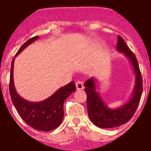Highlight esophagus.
Instances as JSON below:
<instances>
[{"label":"esophagus","mask_w":151,"mask_h":151,"mask_svg":"<svg viewBox=\"0 0 151 151\" xmlns=\"http://www.w3.org/2000/svg\"><path fill=\"white\" fill-rule=\"evenodd\" d=\"M76 89L77 90H82L84 89V85L81 81H78L76 83Z\"/></svg>","instance_id":"obj_1"}]
</instances>
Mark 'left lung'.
Here are the masks:
<instances>
[{"mask_svg": "<svg viewBox=\"0 0 151 151\" xmlns=\"http://www.w3.org/2000/svg\"><path fill=\"white\" fill-rule=\"evenodd\" d=\"M116 50L122 52L131 61L135 74V85L129 101L116 109H110L96 91L95 78H90L85 82V91L87 94V109L91 121L97 127L114 128L126 123L133 116L139 104L143 83L138 60L132 51L129 48L123 38L118 36Z\"/></svg>", "mask_w": 151, "mask_h": 151, "instance_id": "left-lung-1", "label": "left lung"}]
</instances>
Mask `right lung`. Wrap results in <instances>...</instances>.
Wrapping results in <instances>:
<instances>
[{"label": "right lung", "mask_w": 151, "mask_h": 151, "mask_svg": "<svg viewBox=\"0 0 151 151\" xmlns=\"http://www.w3.org/2000/svg\"><path fill=\"white\" fill-rule=\"evenodd\" d=\"M38 38L35 36L28 40L22 45L15 55L20 54L28 45ZM13 59L10 68V94L12 102L17 109L21 118L29 126L38 131L49 132L54 130L60 125L63 119L64 101L70 94L76 91L74 82H71L63 87L59 88L47 99L41 102H29L22 98L17 94L13 84Z\"/></svg>", "instance_id": "right-lung-1"}]
</instances>
